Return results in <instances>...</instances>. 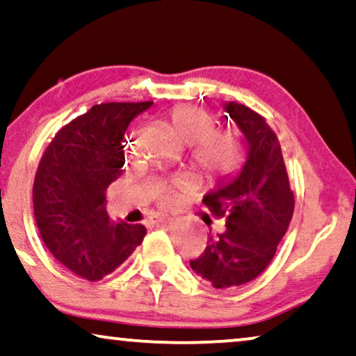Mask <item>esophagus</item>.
<instances>
[{"mask_svg": "<svg viewBox=\"0 0 356 356\" xmlns=\"http://www.w3.org/2000/svg\"><path fill=\"white\" fill-rule=\"evenodd\" d=\"M167 221H170L168 218H165V216H159V215H154L149 218L147 223L151 226H159V225H165Z\"/></svg>", "mask_w": 356, "mask_h": 356, "instance_id": "34e87169", "label": "esophagus"}]
</instances>
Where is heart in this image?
I'll use <instances>...</instances> for the list:
<instances>
[{
	"instance_id": "obj_1",
	"label": "heart",
	"mask_w": 356,
	"mask_h": 356,
	"mask_svg": "<svg viewBox=\"0 0 356 356\" xmlns=\"http://www.w3.org/2000/svg\"><path fill=\"white\" fill-rule=\"evenodd\" d=\"M167 125L175 136L189 144V163L195 172L210 181L233 175L244 161V144L234 128H216L215 117L195 106H177L165 114ZM188 188L183 179L163 183L154 193L156 202L163 209L178 204L179 194Z\"/></svg>"
}]
</instances>
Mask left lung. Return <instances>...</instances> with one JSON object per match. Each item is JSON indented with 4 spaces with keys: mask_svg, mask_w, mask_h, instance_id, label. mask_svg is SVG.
<instances>
[{
    "mask_svg": "<svg viewBox=\"0 0 356 356\" xmlns=\"http://www.w3.org/2000/svg\"><path fill=\"white\" fill-rule=\"evenodd\" d=\"M225 109L241 128L249 157L238 178L204 197L210 212L225 218V231H210L207 247L189 261L215 289L242 286L266 270L296 204L280 140L266 118L238 102Z\"/></svg>",
    "mask_w": 356,
    "mask_h": 356,
    "instance_id": "obj_1",
    "label": "left lung"
}]
</instances>
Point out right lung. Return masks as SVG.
I'll list each match as a JSON object with an SVG mask.
<instances>
[{
	"label": "right lung",
	"mask_w": 356,
	"mask_h": 356,
	"mask_svg": "<svg viewBox=\"0 0 356 356\" xmlns=\"http://www.w3.org/2000/svg\"><path fill=\"white\" fill-rule=\"evenodd\" d=\"M152 101L102 102L56 133L40 159L33 210L41 239L72 273L99 281L141 244L143 225L109 223L106 193L125 163L128 123Z\"/></svg>",
	"instance_id": "right-lung-1"
}]
</instances>
